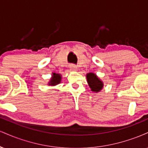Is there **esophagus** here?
Masks as SVG:
<instances>
[{
  "label": "esophagus",
  "mask_w": 148,
  "mask_h": 148,
  "mask_svg": "<svg viewBox=\"0 0 148 148\" xmlns=\"http://www.w3.org/2000/svg\"><path fill=\"white\" fill-rule=\"evenodd\" d=\"M69 69H70L71 71H76L77 70V67L76 65H74V64H71L69 66Z\"/></svg>",
  "instance_id": "1"
}]
</instances>
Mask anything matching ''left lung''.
<instances>
[{"mask_svg": "<svg viewBox=\"0 0 148 148\" xmlns=\"http://www.w3.org/2000/svg\"><path fill=\"white\" fill-rule=\"evenodd\" d=\"M86 79L88 86L90 88L91 91L94 92H99L102 90L103 83L95 73L90 72L86 74Z\"/></svg>", "mask_w": 148, "mask_h": 148, "instance_id": "obj_1", "label": "left lung"}]
</instances>
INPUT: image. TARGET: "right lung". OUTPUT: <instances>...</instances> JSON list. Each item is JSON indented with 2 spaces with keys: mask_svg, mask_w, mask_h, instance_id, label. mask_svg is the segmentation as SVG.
<instances>
[{
  "mask_svg": "<svg viewBox=\"0 0 148 148\" xmlns=\"http://www.w3.org/2000/svg\"><path fill=\"white\" fill-rule=\"evenodd\" d=\"M61 79H62V75L60 74H56L55 72H53L51 78L49 80L48 85L51 86H57L58 84H60Z\"/></svg>",
  "mask_w": 148,
  "mask_h": 148,
  "instance_id": "1",
  "label": "right lung"
}]
</instances>
